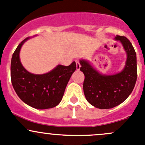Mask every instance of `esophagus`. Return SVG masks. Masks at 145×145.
<instances>
[{
    "label": "esophagus",
    "instance_id": "obj_1",
    "mask_svg": "<svg viewBox=\"0 0 145 145\" xmlns=\"http://www.w3.org/2000/svg\"><path fill=\"white\" fill-rule=\"evenodd\" d=\"M76 69L79 70L80 68H81V64H80L79 61L76 60Z\"/></svg>",
    "mask_w": 145,
    "mask_h": 145
}]
</instances>
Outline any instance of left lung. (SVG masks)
Here are the masks:
<instances>
[{
	"instance_id": "1",
	"label": "left lung",
	"mask_w": 145,
	"mask_h": 145,
	"mask_svg": "<svg viewBox=\"0 0 145 145\" xmlns=\"http://www.w3.org/2000/svg\"><path fill=\"white\" fill-rule=\"evenodd\" d=\"M126 51V64L121 72L115 75H102L86 60H81L80 70L85 76L83 92L88 102L99 109H111L128 98L137 81V57L132 43L125 36H117Z\"/></svg>"
}]
</instances>
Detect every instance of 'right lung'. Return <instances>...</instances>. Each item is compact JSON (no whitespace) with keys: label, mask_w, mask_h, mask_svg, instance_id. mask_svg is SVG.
I'll return each mask as SVG.
<instances>
[{"label":"right lung","mask_w":145,"mask_h":145,"mask_svg":"<svg viewBox=\"0 0 145 145\" xmlns=\"http://www.w3.org/2000/svg\"><path fill=\"white\" fill-rule=\"evenodd\" d=\"M29 39L23 40L12 55L10 67L12 84L19 97L29 106L39 109L55 107L62 100L67 83L76 69V62L67 67L58 65L45 74H31L20 60L22 45Z\"/></svg>","instance_id":"obj_1"}]
</instances>
